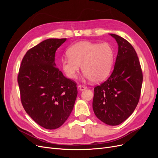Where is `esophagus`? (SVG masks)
Returning <instances> with one entry per match:
<instances>
[{
    "label": "esophagus",
    "instance_id": "esophagus-1",
    "mask_svg": "<svg viewBox=\"0 0 158 158\" xmlns=\"http://www.w3.org/2000/svg\"><path fill=\"white\" fill-rule=\"evenodd\" d=\"M78 88L80 91H83V90L86 89V86H85V85H78Z\"/></svg>",
    "mask_w": 158,
    "mask_h": 158
}]
</instances>
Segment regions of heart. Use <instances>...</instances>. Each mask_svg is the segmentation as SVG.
Segmentation results:
<instances>
[{"mask_svg":"<svg viewBox=\"0 0 158 158\" xmlns=\"http://www.w3.org/2000/svg\"><path fill=\"white\" fill-rule=\"evenodd\" d=\"M69 58L61 60V69L66 77L75 79L80 67L86 78L93 82L106 80L113 68L114 52L107 44H98L88 41L76 43L68 51Z\"/></svg>","mask_w":158,"mask_h":158,"instance_id":"obj_1","label":"heart"}]
</instances>
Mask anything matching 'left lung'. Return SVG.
<instances>
[{
  "label": "left lung",
  "mask_w": 158,
  "mask_h": 158,
  "mask_svg": "<svg viewBox=\"0 0 158 158\" xmlns=\"http://www.w3.org/2000/svg\"><path fill=\"white\" fill-rule=\"evenodd\" d=\"M118 44L112 74L94 88V112L100 121L115 126L130 117L140 96L143 76L136 52L124 38L111 33Z\"/></svg>",
  "instance_id": "1"
}]
</instances>
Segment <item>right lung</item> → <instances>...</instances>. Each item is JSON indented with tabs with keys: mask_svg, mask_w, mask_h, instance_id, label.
<instances>
[{
	"mask_svg": "<svg viewBox=\"0 0 158 158\" xmlns=\"http://www.w3.org/2000/svg\"><path fill=\"white\" fill-rule=\"evenodd\" d=\"M64 39H48L28 50L18 76L26 112L46 129L59 128L67 120L77 97L76 83L56 67V49Z\"/></svg>",
	"mask_w": 158,
	"mask_h": 158,
	"instance_id": "obj_1",
	"label": "right lung"
}]
</instances>
